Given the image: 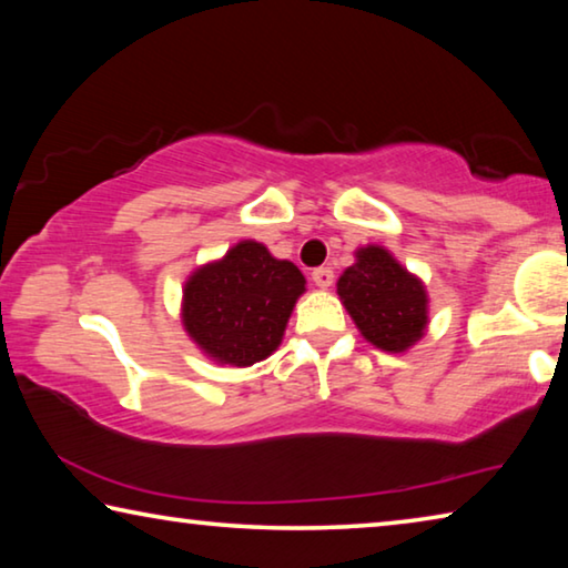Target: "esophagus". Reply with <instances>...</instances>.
I'll return each instance as SVG.
<instances>
[{
  "label": "esophagus",
  "mask_w": 568,
  "mask_h": 568,
  "mask_svg": "<svg viewBox=\"0 0 568 568\" xmlns=\"http://www.w3.org/2000/svg\"><path fill=\"white\" fill-rule=\"evenodd\" d=\"M333 277L335 275H333L331 267H315V271H313V283L323 287V291H325V287L333 285Z\"/></svg>",
  "instance_id": "1"
}]
</instances>
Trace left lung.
<instances>
[{"mask_svg": "<svg viewBox=\"0 0 568 568\" xmlns=\"http://www.w3.org/2000/svg\"><path fill=\"white\" fill-rule=\"evenodd\" d=\"M338 295L363 338L381 351L403 353L428 325V295L386 247L368 245L341 275Z\"/></svg>", "mask_w": 568, "mask_h": 568, "instance_id": "obj_1", "label": "left lung"}]
</instances>
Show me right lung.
<instances>
[{"label":"right lung","mask_w":568,"mask_h":568,"mask_svg":"<svg viewBox=\"0 0 568 568\" xmlns=\"http://www.w3.org/2000/svg\"><path fill=\"white\" fill-rule=\"evenodd\" d=\"M305 277L277 261L263 243L243 240L223 261L197 267L182 291V325L217 363L243 368L271 355L283 341Z\"/></svg>","instance_id":"1"}]
</instances>
